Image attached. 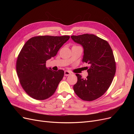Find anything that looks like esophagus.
Returning <instances> with one entry per match:
<instances>
[{
    "instance_id": "34e87169",
    "label": "esophagus",
    "mask_w": 134,
    "mask_h": 134,
    "mask_svg": "<svg viewBox=\"0 0 134 134\" xmlns=\"http://www.w3.org/2000/svg\"><path fill=\"white\" fill-rule=\"evenodd\" d=\"M70 74H71V72L69 71H65V72H64V75L65 76L69 75H70Z\"/></svg>"
}]
</instances>
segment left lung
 Segmentation results:
<instances>
[{"instance_id":"8db88e82","label":"left lung","mask_w":134,"mask_h":134,"mask_svg":"<svg viewBox=\"0 0 134 134\" xmlns=\"http://www.w3.org/2000/svg\"><path fill=\"white\" fill-rule=\"evenodd\" d=\"M71 37L83 46V62L90 65L87 67V78L76 74L78 81L74 85V91L82 100H95L107 91L115 75L116 62L112 50L107 41L94 35L86 34Z\"/></svg>"}]
</instances>
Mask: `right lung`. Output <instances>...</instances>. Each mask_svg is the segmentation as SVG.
Instances as JSON below:
<instances>
[{"instance_id": "obj_1", "label": "right lung", "mask_w": 134, "mask_h": 134, "mask_svg": "<svg viewBox=\"0 0 134 134\" xmlns=\"http://www.w3.org/2000/svg\"><path fill=\"white\" fill-rule=\"evenodd\" d=\"M69 38V36H39L24 44L18 56L16 70L21 86L32 98L44 100L54 94L64 71L48 69L46 62L56 56Z\"/></svg>"}]
</instances>
